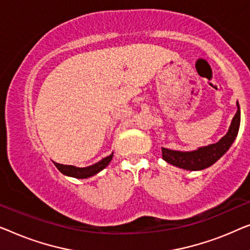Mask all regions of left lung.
I'll return each mask as SVG.
<instances>
[{
    "instance_id": "left-lung-1",
    "label": "left lung",
    "mask_w": 250,
    "mask_h": 250,
    "mask_svg": "<svg viewBox=\"0 0 250 250\" xmlns=\"http://www.w3.org/2000/svg\"><path fill=\"white\" fill-rule=\"evenodd\" d=\"M237 106V113L232 119L231 125L227 135L222 137L216 144L199 147L198 149L192 150V152H180V150H172L162 147L163 160L174 165V167L189 171L204 170V168L213 165L227 153V150L230 148L238 135L239 126H240V107H239L238 102Z\"/></svg>"
}]
</instances>
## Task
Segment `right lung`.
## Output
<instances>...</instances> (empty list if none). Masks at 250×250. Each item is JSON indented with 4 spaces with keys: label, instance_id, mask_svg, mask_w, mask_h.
Returning <instances> with one entry per match:
<instances>
[{
    "label": "right lung",
    "instance_id": "add662e5",
    "mask_svg": "<svg viewBox=\"0 0 250 250\" xmlns=\"http://www.w3.org/2000/svg\"><path fill=\"white\" fill-rule=\"evenodd\" d=\"M112 159H113V153H112L111 155L104 157L103 160L97 162V163L89 165V167H73V165H63V164L55 163V162H53V163L55 167H58V170L64 175L73 177L77 179H86V178L93 177V175L97 174L98 172H101L103 168L106 167Z\"/></svg>",
    "mask_w": 250,
    "mask_h": 250
}]
</instances>
